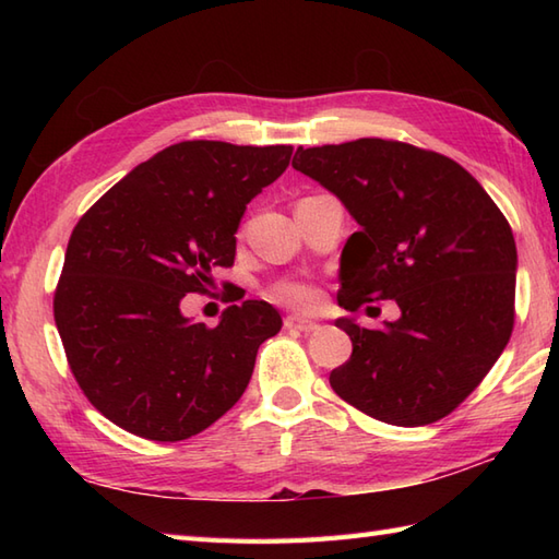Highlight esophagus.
<instances>
[{
	"instance_id": "esophagus-1",
	"label": "esophagus",
	"mask_w": 559,
	"mask_h": 559,
	"mask_svg": "<svg viewBox=\"0 0 559 559\" xmlns=\"http://www.w3.org/2000/svg\"><path fill=\"white\" fill-rule=\"evenodd\" d=\"M286 329H293V331H302V334H310V331H317L319 324L312 322V319H305V317H286Z\"/></svg>"
}]
</instances>
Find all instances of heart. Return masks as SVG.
I'll return each instance as SVG.
<instances>
[{"label":"heart","instance_id":"obj_1","mask_svg":"<svg viewBox=\"0 0 559 559\" xmlns=\"http://www.w3.org/2000/svg\"><path fill=\"white\" fill-rule=\"evenodd\" d=\"M269 295L273 302L290 307V310H300V312H310L319 305V290L310 281H300V278L278 281L276 286H271Z\"/></svg>","mask_w":559,"mask_h":559}]
</instances>
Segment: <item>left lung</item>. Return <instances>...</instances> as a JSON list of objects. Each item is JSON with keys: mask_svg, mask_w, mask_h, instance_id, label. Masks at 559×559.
I'll return each mask as SVG.
<instances>
[{"mask_svg": "<svg viewBox=\"0 0 559 559\" xmlns=\"http://www.w3.org/2000/svg\"><path fill=\"white\" fill-rule=\"evenodd\" d=\"M293 168L348 209L338 305L396 300L401 317L365 329L338 317L353 355L329 382L372 418H444L500 358L514 326L516 242L502 211L456 160L401 141L298 148Z\"/></svg>", "mask_w": 559, "mask_h": 559, "instance_id": "obj_1", "label": "left lung"}]
</instances>
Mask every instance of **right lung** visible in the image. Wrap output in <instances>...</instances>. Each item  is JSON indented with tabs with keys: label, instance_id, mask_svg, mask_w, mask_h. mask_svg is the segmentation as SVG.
Returning <instances> with one entry per match:
<instances>
[{
	"label": "right lung",
	"instance_id": "1",
	"mask_svg": "<svg viewBox=\"0 0 559 559\" xmlns=\"http://www.w3.org/2000/svg\"><path fill=\"white\" fill-rule=\"evenodd\" d=\"M293 146L182 141L127 173L69 237L55 324L79 386L105 418L153 442H180L228 413L281 314L230 305L216 326L180 310L233 266L235 233Z\"/></svg>",
	"mask_w": 559,
	"mask_h": 559
}]
</instances>
